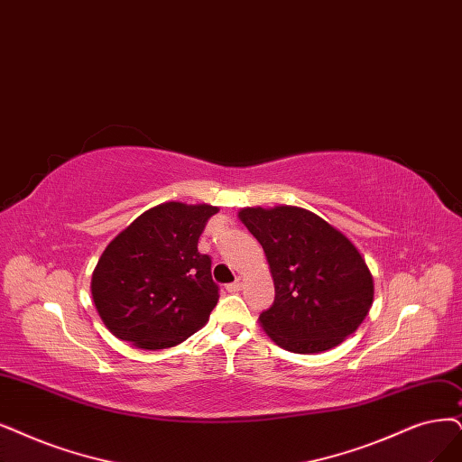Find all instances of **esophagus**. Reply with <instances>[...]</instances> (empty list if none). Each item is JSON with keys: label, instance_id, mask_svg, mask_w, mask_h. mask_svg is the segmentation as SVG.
Segmentation results:
<instances>
[{"label": "esophagus", "instance_id": "obj_1", "mask_svg": "<svg viewBox=\"0 0 462 462\" xmlns=\"http://www.w3.org/2000/svg\"><path fill=\"white\" fill-rule=\"evenodd\" d=\"M242 287H244V278H242V276H237L234 283L226 285V289H228L230 293H237V291H242Z\"/></svg>", "mask_w": 462, "mask_h": 462}]
</instances>
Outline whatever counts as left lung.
Instances as JSON below:
<instances>
[{
  "label": "left lung",
  "mask_w": 462,
  "mask_h": 462,
  "mask_svg": "<svg viewBox=\"0 0 462 462\" xmlns=\"http://www.w3.org/2000/svg\"><path fill=\"white\" fill-rule=\"evenodd\" d=\"M237 217L270 264L276 297L259 321L278 346L318 354L360 328L373 304V276L343 232L293 205L245 208Z\"/></svg>",
  "instance_id": "left-lung-1"
}]
</instances>
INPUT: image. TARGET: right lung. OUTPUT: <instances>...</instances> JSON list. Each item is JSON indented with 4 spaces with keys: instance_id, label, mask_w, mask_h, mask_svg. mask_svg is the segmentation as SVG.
Returning a JSON list of instances; mask_svg holds the SVG:
<instances>
[{
    "instance_id": "add662e5",
    "label": "right lung",
    "mask_w": 462,
    "mask_h": 462,
    "mask_svg": "<svg viewBox=\"0 0 462 462\" xmlns=\"http://www.w3.org/2000/svg\"><path fill=\"white\" fill-rule=\"evenodd\" d=\"M215 213L208 203L167 201L136 217L108 244L91 293L112 335L136 348L162 350L208 323L218 285L198 240Z\"/></svg>"
}]
</instances>
